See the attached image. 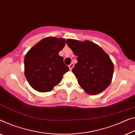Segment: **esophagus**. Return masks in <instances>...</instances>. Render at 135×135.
Instances as JSON below:
<instances>
[{
    "instance_id": "esophagus-1",
    "label": "esophagus",
    "mask_w": 135,
    "mask_h": 135,
    "mask_svg": "<svg viewBox=\"0 0 135 135\" xmlns=\"http://www.w3.org/2000/svg\"><path fill=\"white\" fill-rule=\"evenodd\" d=\"M73 67H74V64L73 63H70V65H69V68L70 70H72V69L73 68Z\"/></svg>"
}]
</instances>
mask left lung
Wrapping results in <instances>:
<instances>
[{
	"mask_svg": "<svg viewBox=\"0 0 135 135\" xmlns=\"http://www.w3.org/2000/svg\"><path fill=\"white\" fill-rule=\"evenodd\" d=\"M66 43L78 56L77 63L72 71L81 88L90 95L102 92L113 77V64L109 56L98 45L89 40L68 39Z\"/></svg>",
	"mask_w": 135,
	"mask_h": 135,
	"instance_id": "left-lung-1",
	"label": "left lung"
}]
</instances>
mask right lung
Here are the masks:
<instances>
[{
  "label": "right lung",
  "mask_w": 135,
  "mask_h": 135,
  "mask_svg": "<svg viewBox=\"0 0 135 135\" xmlns=\"http://www.w3.org/2000/svg\"><path fill=\"white\" fill-rule=\"evenodd\" d=\"M65 38L48 37L30 49L25 57V75L29 84L40 92H50L61 82L69 68L59 55L65 46Z\"/></svg>",
  "instance_id": "1"
}]
</instances>
